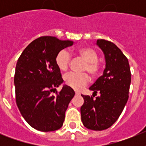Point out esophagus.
<instances>
[{"mask_svg": "<svg viewBox=\"0 0 146 146\" xmlns=\"http://www.w3.org/2000/svg\"><path fill=\"white\" fill-rule=\"evenodd\" d=\"M75 93H76V95H80V92H76H76H75Z\"/></svg>", "mask_w": 146, "mask_h": 146, "instance_id": "esophagus-1", "label": "esophagus"}]
</instances>
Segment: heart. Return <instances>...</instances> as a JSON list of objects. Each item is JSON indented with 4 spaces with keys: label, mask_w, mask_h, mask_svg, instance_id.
I'll return each instance as SVG.
<instances>
[{
    "label": "heart",
    "mask_w": 146,
    "mask_h": 146,
    "mask_svg": "<svg viewBox=\"0 0 146 146\" xmlns=\"http://www.w3.org/2000/svg\"><path fill=\"white\" fill-rule=\"evenodd\" d=\"M76 55L86 61L82 71L88 72L92 77H96L101 70V64L98 62V54L96 50L90 47H80L75 50ZM71 60L70 54L66 50H61L55 57V63L60 70H68ZM90 78L86 73H70L64 76V82L68 86L75 90H81L89 83Z\"/></svg>",
    "instance_id": "heart-1"
}]
</instances>
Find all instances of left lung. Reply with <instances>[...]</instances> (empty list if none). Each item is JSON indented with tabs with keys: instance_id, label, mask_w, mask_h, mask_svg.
I'll list each match as a JSON object with an SVG mask.
<instances>
[{
	"instance_id": "obj_1",
	"label": "left lung",
	"mask_w": 146,
	"mask_h": 146,
	"mask_svg": "<svg viewBox=\"0 0 146 146\" xmlns=\"http://www.w3.org/2000/svg\"><path fill=\"white\" fill-rule=\"evenodd\" d=\"M97 44L105 56L106 67L102 76L89 89L93 95L82 96L81 120L92 130H104L111 127L122 113L129 98L131 73L129 61L113 42L98 39ZM98 92L99 96L94 98Z\"/></svg>"
}]
</instances>
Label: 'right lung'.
<instances>
[{
  "instance_id": "add662e5",
  "label": "right lung",
  "mask_w": 146,
  "mask_h": 146,
  "mask_svg": "<svg viewBox=\"0 0 146 146\" xmlns=\"http://www.w3.org/2000/svg\"><path fill=\"white\" fill-rule=\"evenodd\" d=\"M73 42L42 36L31 42L17 60L14 76L16 102L22 116L34 129L54 131L63 126L65 112L75 92L64 86L55 57Z\"/></svg>"
}]
</instances>
